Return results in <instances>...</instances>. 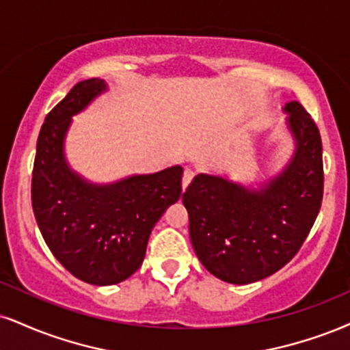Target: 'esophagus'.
<instances>
[{
  "label": "esophagus",
  "mask_w": 350,
  "mask_h": 350,
  "mask_svg": "<svg viewBox=\"0 0 350 350\" xmlns=\"http://www.w3.org/2000/svg\"><path fill=\"white\" fill-rule=\"evenodd\" d=\"M193 176H196V172L192 170H186L184 171V176H183V189H186L189 184H191V180L193 179Z\"/></svg>",
  "instance_id": "1"
}]
</instances>
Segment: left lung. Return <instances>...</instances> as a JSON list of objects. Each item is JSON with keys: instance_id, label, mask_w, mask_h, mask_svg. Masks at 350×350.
Returning <instances> with one entry per match:
<instances>
[{"instance_id": "8db88e82", "label": "left lung", "mask_w": 350, "mask_h": 350, "mask_svg": "<svg viewBox=\"0 0 350 350\" xmlns=\"http://www.w3.org/2000/svg\"><path fill=\"white\" fill-rule=\"evenodd\" d=\"M297 153L279 178L247 191L199 174L184 192L189 233L197 258L228 284L266 279L290 262L305 243L323 202L321 135L300 103H288Z\"/></svg>"}]
</instances>
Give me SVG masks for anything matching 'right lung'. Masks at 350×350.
Here are the masks:
<instances>
[{
  "mask_svg": "<svg viewBox=\"0 0 350 350\" xmlns=\"http://www.w3.org/2000/svg\"><path fill=\"white\" fill-rule=\"evenodd\" d=\"M106 90L79 81L47 113L33 159L31 199L37 225L58 262L79 280L113 285L142 266L153 226L183 192V167L98 187L73 174L63 158L71 116Z\"/></svg>",
  "mask_w": 350,
  "mask_h": 350,
  "instance_id": "right-lung-1",
  "label": "right lung"
}]
</instances>
